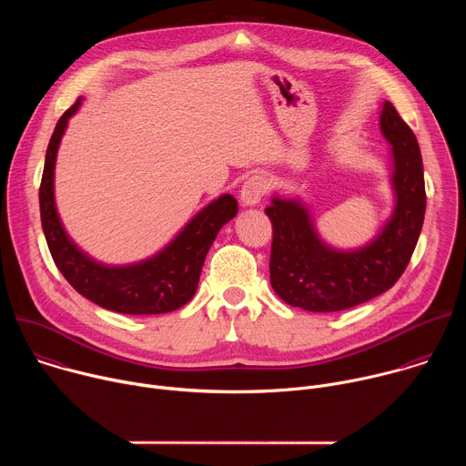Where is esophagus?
I'll return each instance as SVG.
<instances>
[{
    "instance_id": "obj_1",
    "label": "esophagus",
    "mask_w": 466,
    "mask_h": 466,
    "mask_svg": "<svg viewBox=\"0 0 466 466\" xmlns=\"http://www.w3.org/2000/svg\"><path fill=\"white\" fill-rule=\"evenodd\" d=\"M268 180H265L263 175H252L250 178H247L241 186V201L247 207H254L261 201V197L268 193Z\"/></svg>"
}]
</instances>
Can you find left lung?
Masks as SVG:
<instances>
[{"instance_id": "obj_1", "label": "left lung", "mask_w": 466, "mask_h": 466, "mask_svg": "<svg viewBox=\"0 0 466 466\" xmlns=\"http://www.w3.org/2000/svg\"><path fill=\"white\" fill-rule=\"evenodd\" d=\"M380 125L392 146L396 208L372 243L339 252L317 238L297 201L277 197L265 208L273 225L271 286L289 306L317 313L349 309L390 289L408 268L426 212L422 157L411 127L389 101Z\"/></svg>"}]
</instances>
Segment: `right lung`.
<instances>
[{
    "mask_svg": "<svg viewBox=\"0 0 466 466\" xmlns=\"http://www.w3.org/2000/svg\"><path fill=\"white\" fill-rule=\"evenodd\" d=\"M81 99L60 116L46 151L40 182V218L53 261L77 293L110 311L157 315L178 309L193 299L208 248L221 227L238 214V201L232 195L219 197L151 259L125 268L96 263L66 236L53 197L56 149L68 117L76 114Z\"/></svg>",
    "mask_w": 466,
    "mask_h": 466,
    "instance_id": "obj_1",
    "label": "right lung"
}]
</instances>
